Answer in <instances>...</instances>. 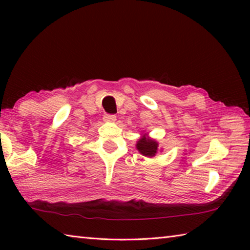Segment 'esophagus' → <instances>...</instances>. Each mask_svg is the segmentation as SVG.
I'll return each mask as SVG.
<instances>
[{
    "mask_svg": "<svg viewBox=\"0 0 250 250\" xmlns=\"http://www.w3.org/2000/svg\"><path fill=\"white\" fill-rule=\"evenodd\" d=\"M117 120V117L115 115H104V121L105 122H115Z\"/></svg>",
    "mask_w": 250,
    "mask_h": 250,
    "instance_id": "34e87169",
    "label": "esophagus"
}]
</instances>
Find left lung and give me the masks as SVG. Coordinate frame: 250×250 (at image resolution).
<instances>
[{
	"instance_id": "1",
	"label": "left lung",
	"mask_w": 250,
	"mask_h": 250,
	"mask_svg": "<svg viewBox=\"0 0 250 250\" xmlns=\"http://www.w3.org/2000/svg\"><path fill=\"white\" fill-rule=\"evenodd\" d=\"M158 142L147 138L146 135H143V137L139 139V141L137 142L138 151L145 156H149V158H152V156H154L156 154V152H158Z\"/></svg>"
}]
</instances>
